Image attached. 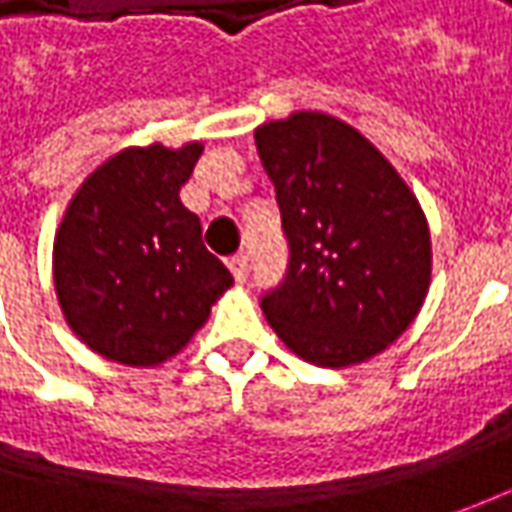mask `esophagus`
<instances>
[{
	"instance_id": "obj_1",
	"label": "esophagus",
	"mask_w": 512,
	"mask_h": 512,
	"mask_svg": "<svg viewBox=\"0 0 512 512\" xmlns=\"http://www.w3.org/2000/svg\"><path fill=\"white\" fill-rule=\"evenodd\" d=\"M227 267H230V273H233V279H236V282H245V276H247L245 256H230V259H227Z\"/></svg>"
}]
</instances>
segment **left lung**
I'll return each instance as SVG.
<instances>
[{"mask_svg":"<svg viewBox=\"0 0 512 512\" xmlns=\"http://www.w3.org/2000/svg\"><path fill=\"white\" fill-rule=\"evenodd\" d=\"M290 245L282 287L262 299L290 353L316 367L379 356L419 316L430 227L416 193L364 133L322 110L256 128Z\"/></svg>","mask_w":512,"mask_h":512,"instance_id":"8db88e82","label":"left lung"}]
</instances>
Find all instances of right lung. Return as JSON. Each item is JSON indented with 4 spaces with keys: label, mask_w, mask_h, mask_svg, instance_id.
<instances>
[{
    "label": "right lung",
    "mask_w": 512,
    "mask_h": 512,
    "mask_svg": "<svg viewBox=\"0 0 512 512\" xmlns=\"http://www.w3.org/2000/svg\"><path fill=\"white\" fill-rule=\"evenodd\" d=\"M205 145L113 153L70 196L53 236V290L79 342L108 362L159 367L233 285L179 190Z\"/></svg>",
    "instance_id": "1"
}]
</instances>
